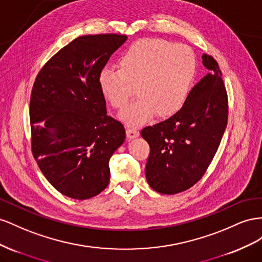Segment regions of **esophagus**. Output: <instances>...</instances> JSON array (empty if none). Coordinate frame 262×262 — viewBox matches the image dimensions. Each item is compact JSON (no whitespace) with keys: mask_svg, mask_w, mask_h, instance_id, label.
I'll return each mask as SVG.
<instances>
[{"mask_svg":"<svg viewBox=\"0 0 262 262\" xmlns=\"http://www.w3.org/2000/svg\"><path fill=\"white\" fill-rule=\"evenodd\" d=\"M126 134H127V137H128L129 139L139 136V132L137 128H135V127H127Z\"/></svg>","mask_w":262,"mask_h":262,"instance_id":"1","label":"esophagus"}]
</instances>
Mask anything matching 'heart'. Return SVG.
<instances>
[{
  "mask_svg": "<svg viewBox=\"0 0 262 262\" xmlns=\"http://www.w3.org/2000/svg\"><path fill=\"white\" fill-rule=\"evenodd\" d=\"M118 70L104 68L99 73L100 90L116 110H124L135 92L138 98L121 115L128 125L177 114L189 99L196 60L184 45L162 39H141L132 43L117 60Z\"/></svg>",
  "mask_w": 262,
  "mask_h": 262,
  "instance_id": "heart-1",
  "label": "heart"
}]
</instances>
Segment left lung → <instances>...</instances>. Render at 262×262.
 <instances>
[{
  "label": "left lung",
  "mask_w": 262,
  "mask_h": 262,
  "mask_svg": "<svg viewBox=\"0 0 262 262\" xmlns=\"http://www.w3.org/2000/svg\"><path fill=\"white\" fill-rule=\"evenodd\" d=\"M210 73L191 90L184 106L141 129L150 147L146 179L162 194H177L201 180L217 151L228 119V98L217 61L203 55Z\"/></svg>",
  "instance_id": "left-lung-1"
}]
</instances>
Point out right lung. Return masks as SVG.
<instances>
[{"label": "right lung", "mask_w": 262, "mask_h": 262, "mask_svg": "<svg viewBox=\"0 0 262 262\" xmlns=\"http://www.w3.org/2000/svg\"><path fill=\"white\" fill-rule=\"evenodd\" d=\"M126 39L121 34L78 37L35 79L32 152L50 184L68 198L86 200L108 185L110 159L126 134L122 123L107 115L99 73Z\"/></svg>", "instance_id": "right-lung-1"}]
</instances>
